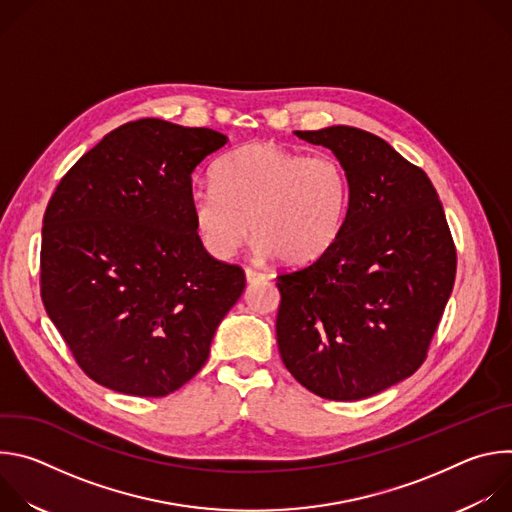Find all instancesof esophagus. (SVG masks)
<instances>
[{"mask_svg": "<svg viewBox=\"0 0 512 512\" xmlns=\"http://www.w3.org/2000/svg\"><path fill=\"white\" fill-rule=\"evenodd\" d=\"M245 275H247V281H249V283H255V281L265 279V273H261V271L253 269V267H245Z\"/></svg>", "mask_w": 512, "mask_h": 512, "instance_id": "obj_1", "label": "esophagus"}]
</instances>
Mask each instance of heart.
<instances>
[{
    "mask_svg": "<svg viewBox=\"0 0 512 512\" xmlns=\"http://www.w3.org/2000/svg\"><path fill=\"white\" fill-rule=\"evenodd\" d=\"M214 188L192 194L190 208L206 251L229 259L247 241L283 265H308L340 237L352 202L344 162L306 156L275 141H255L214 166Z\"/></svg>",
    "mask_w": 512,
    "mask_h": 512,
    "instance_id": "b5f03b06",
    "label": "heart"
}]
</instances>
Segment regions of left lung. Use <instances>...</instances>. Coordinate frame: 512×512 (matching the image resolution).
Here are the masks:
<instances>
[{
  "label": "left lung",
  "instance_id": "8db88e82",
  "mask_svg": "<svg viewBox=\"0 0 512 512\" xmlns=\"http://www.w3.org/2000/svg\"><path fill=\"white\" fill-rule=\"evenodd\" d=\"M348 170L352 202L336 243L281 271L277 346L308 391L358 401L411 377L427 358L456 279V245L427 174L356 127L296 131Z\"/></svg>",
  "mask_w": 512,
  "mask_h": 512
}]
</instances>
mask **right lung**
Listing matches in <instances>:
<instances>
[{"instance_id": "add662e5", "label": "right lung", "mask_w": 512, "mask_h": 512, "mask_svg": "<svg viewBox=\"0 0 512 512\" xmlns=\"http://www.w3.org/2000/svg\"><path fill=\"white\" fill-rule=\"evenodd\" d=\"M227 135L139 119L107 133L58 182L42 221L40 296L81 371L164 397L202 367L245 271L202 247L192 172Z\"/></svg>"}]
</instances>
